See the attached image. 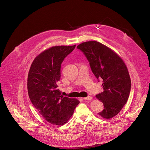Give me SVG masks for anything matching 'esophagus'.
Masks as SVG:
<instances>
[{
  "label": "esophagus",
  "instance_id": "obj_1",
  "mask_svg": "<svg viewBox=\"0 0 150 150\" xmlns=\"http://www.w3.org/2000/svg\"><path fill=\"white\" fill-rule=\"evenodd\" d=\"M91 99H92V97L91 96H88V97L83 98V100H90Z\"/></svg>",
  "mask_w": 150,
  "mask_h": 150
}]
</instances>
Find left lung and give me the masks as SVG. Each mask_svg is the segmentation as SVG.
<instances>
[{"instance_id": "8db88e82", "label": "left lung", "mask_w": 150, "mask_h": 150, "mask_svg": "<svg viewBox=\"0 0 150 150\" xmlns=\"http://www.w3.org/2000/svg\"><path fill=\"white\" fill-rule=\"evenodd\" d=\"M77 49L87 58L96 77L103 82L104 91L96 96L104 108L98 115L111 119L120 112L130 94L131 81L125 63L113 50L96 41L83 42Z\"/></svg>"}]
</instances>
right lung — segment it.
<instances>
[{
    "label": "right lung",
    "mask_w": 150,
    "mask_h": 150,
    "mask_svg": "<svg viewBox=\"0 0 150 150\" xmlns=\"http://www.w3.org/2000/svg\"><path fill=\"white\" fill-rule=\"evenodd\" d=\"M75 46H53L45 50L34 59L28 72L30 100L42 117L53 125L67 123L79 103L76 98L63 97L57 88L61 64Z\"/></svg>",
    "instance_id": "add662e5"
}]
</instances>
